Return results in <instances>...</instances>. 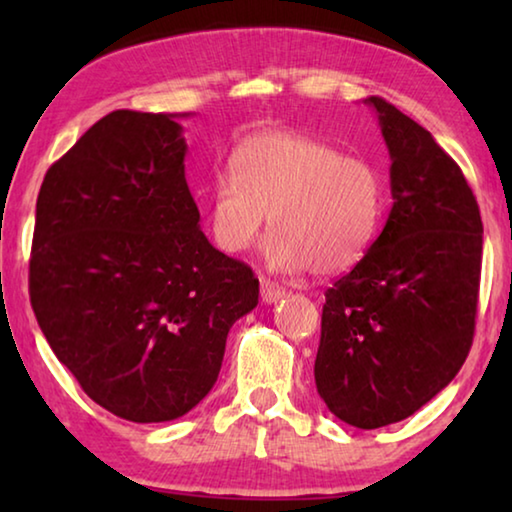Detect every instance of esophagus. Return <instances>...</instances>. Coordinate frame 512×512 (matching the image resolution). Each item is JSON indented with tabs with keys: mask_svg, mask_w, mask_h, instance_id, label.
<instances>
[{
	"mask_svg": "<svg viewBox=\"0 0 512 512\" xmlns=\"http://www.w3.org/2000/svg\"><path fill=\"white\" fill-rule=\"evenodd\" d=\"M284 298V289L277 287L275 282L266 280V277H262V302H266V305H271V302H277Z\"/></svg>",
	"mask_w": 512,
	"mask_h": 512,
	"instance_id": "34e87169",
	"label": "esophagus"
}]
</instances>
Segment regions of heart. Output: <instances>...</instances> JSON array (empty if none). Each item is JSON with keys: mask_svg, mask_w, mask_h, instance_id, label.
Masks as SVG:
<instances>
[{"mask_svg": "<svg viewBox=\"0 0 512 512\" xmlns=\"http://www.w3.org/2000/svg\"><path fill=\"white\" fill-rule=\"evenodd\" d=\"M232 169L216 173L210 230L219 250L241 255L262 235L275 271L343 273L375 241L384 214L377 169L316 137L266 131L232 153Z\"/></svg>", "mask_w": 512, "mask_h": 512, "instance_id": "1", "label": "heart"}]
</instances>
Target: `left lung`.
Instances as JSON below:
<instances>
[{
	"instance_id": "1",
	"label": "left lung",
	"mask_w": 512,
	"mask_h": 512,
	"mask_svg": "<svg viewBox=\"0 0 512 512\" xmlns=\"http://www.w3.org/2000/svg\"><path fill=\"white\" fill-rule=\"evenodd\" d=\"M366 103L391 155L393 207L361 262L325 291L314 377L336 418L379 429L422 409L465 363L483 223L427 128L381 97Z\"/></svg>"
}]
</instances>
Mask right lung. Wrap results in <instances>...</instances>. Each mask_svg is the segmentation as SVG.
Here are the masks:
<instances>
[{
	"label": "right lung",
	"mask_w": 512,
	"mask_h": 512,
	"mask_svg": "<svg viewBox=\"0 0 512 512\" xmlns=\"http://www.w3.org/2000/svg\"><path fill=\"white\" fill-rule=\"evenodd\" d=\"M176 117L110 112L51 164L36 203L38 325L90 400L131 422L192 411L259 298L250 266L203 235Z\"/></svg>",
	"instance_id": "1"
}]
</instances>
